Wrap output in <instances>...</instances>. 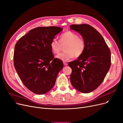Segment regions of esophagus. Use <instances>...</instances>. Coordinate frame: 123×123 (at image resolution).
I'll list each match as a JSON object with an SVG mask.
<instances>
[{
	"instance_id": "obj_1",
	"label": "esophagus",
	"mask_w": 123,
	"mask_h": 123,
	"mask_svg": "<svg viewBox=\"0 0 123 123\" xmlns=\"http://www.w3.org/2000/svg\"><path fill=\"white\" fill-rule=\"evenodd\" d=\"M63 64L65 66H67L68 65V63H66V62H63Z\"/></svg>"
}]
</instances>
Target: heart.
Segmentation results:
<instances>
[{"mask_svg":"<svg viewBox=\"0 0 123 123\" xmlns=\"http://www.w3.org/2000/svg\"><path fill=\"white\" fill-rule=\"evenodd\" d=\"M60 43L57 39H53L50 43V48L53 54H57L61 50V44H67L63 53L58 54L56 57L64 61L69 60L74 57L81 56L85 50L84 41L79 37L76 33L72 31H66L63 33L60 38Z\"/></svg>","mask_w":123,"mask_h":123,"instance_id":"obj_1","label":"heart"}]
</instances>
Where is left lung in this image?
<instances>
[{
  "label": "left lung",
  "instance_id": "left-lung-1",
  "mask_svg": "<svg viewBox=\"0 0 123 123\" xmlns=\"http://www.w3.org/2000/svg\"><path fill=\"white\" fill-rule=\"evenodd\" d=\"M70 29L77 31L85 43L83 54L70 62L72 69L70 81L80 92L87 93L103 82L111 67V51L99 32L87 24L72 25Z\"/></svg>",
  "mask_w": 123,
  "mask_h": 123
}]
</instances>
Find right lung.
<instances>
[{"label": "right lung", "instance_id": "right-lung-1", "mask_svg": "<svg viewBox=\"0 0 123 123\" xmlns=\"http://www.w3.org/2000/svg\"><path fill=\"white\" fill-rule=\"evenodd\" d=\"M63 29L38 27L30 31L15 45L14 66L21 80L30 91L47 93L54 86L63 61L54 58L50 43Z\"/></svg>", "mask_w": 123, "mask_h": 123}]
</instances>
